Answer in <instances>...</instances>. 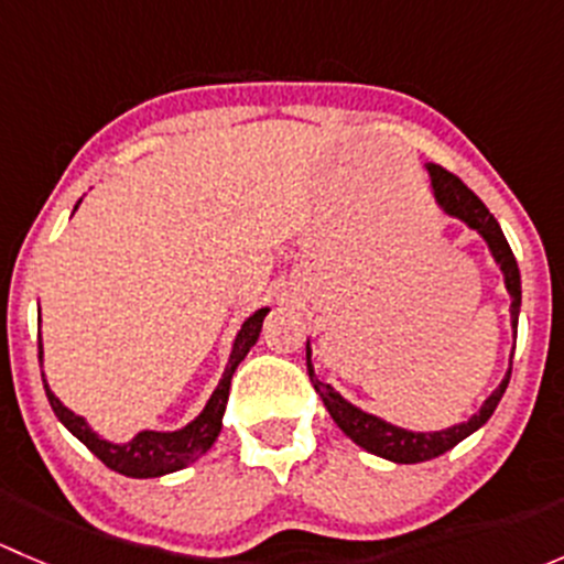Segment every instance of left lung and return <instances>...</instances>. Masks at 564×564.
Instances as JSON below:
<instances>
[{
    "instance_id": "8db88e82",
    "label": "left lung",
    "mask_w": 564,
    "mask_h": 564,
    "mask_svg": "<svg viewBox=\"0 0 564 564\" xmlns=\"http://www.w3.org/2000/svg\"><path fill=\"white\" fill-rule=\"evenodd\" d=\"M429 174H431V185H434V193H436V202L445 207V213L453 215V218L464 220V224L469 226V229H475L477 235L488 242V248H491L494 259H497L499 270H502L505 275V286H508L510 297H513V303H510V322H513V333H519L521 275H519V264H516L513 250H510L508 240H505L497 218L488 213L486 204H482L480 198H477L475 193H471L453 172L436 166V163H429ZM305 362H308L311 384H314L318 398H322L324 406H327L329 417L335 420V425H338V429L344 431L355 445H360L362 451L373 453V456H382L388 460H395V464H420V460H431L442 456V453L453 451L460 440L475 434V431L491 417L497 403L502 401L505 390H508V382H510V371H513V368H510L508 377L502 379V384L486 398L480 412L471 414L466 423L453 425V429L447 431H434V434H414V431L398 429V425L384 423V420L351 406V403L344 401V398L329 388V384L318 382L314 366H311V346H305Z\"/></svg>"
}]
</instances>
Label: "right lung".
Returning a JSON list of instances; mask_svg holds the SVG:
<instances>
[{"mask_svg":"<svg viewBox=\"0 0 564 564\" xmlns=\"http://www.w3.org/2000/svg\"><path fill=\"white\" fill-rule=\"evenodd\" d=\"M267 311L270 308H259L246 324H242V329L237 333L235 349H231L229 366H226L224 371V379L218 382V388H215L213 398H209L207 406H204V412L198 414L193 423H187L185 429L172 431V434H161V431H141V434L135 436V440H130L128 445H111V442L100 440V436L89 429L87 420L73 414L67 406H62L59 398L48 390V384H45L43 379V388H45V395H48L51 409H54L59 423L65 425L76 440H82L95 456L104 460L108 469L119 471V475L161 477V475H169V471L182 469V466L202 458L204 453L213 447V442L218 440L220 425H224L226 401H229L231 377H235L237 366L246 360L250 346L259 340L261 322H264ZM37 357L43 360V344H40V338H37Z\"/></svg>","mask_w":564,"mask_h":564,"instance_id":"add662e5","label":"right lung"}]
</instances>
